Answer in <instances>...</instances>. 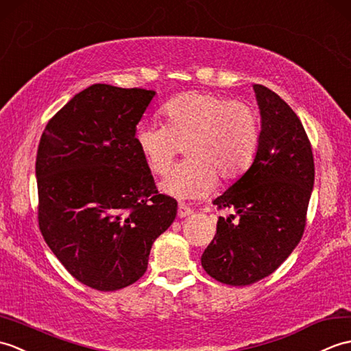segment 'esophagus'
<instances>
[{
    "label": "esophagus",
    "instance_id": "esophagus-1",
    "mask_svg": "<svg viewBox=\"0 0 351 351\" xmlns=\"http://www.w3.org/2000/svg\"><path fill=\"white\" fill-rule=\"evenodd\" d=\"M189 215H192V208L189 206L183 204V202H180V204H178V216L186 217V216H189Z\"/></svg>",
    "mask_w": 351,
    "mask_h": 351
}]
</instances>
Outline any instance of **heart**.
Returning a JSON list of instances; mask_svg holds the SVG:
<instances>
[{"label":"heart","instance_id":"1","mask_svg":"<svg viewBox=\"0 0 351 351\" xmlns=\"http://www.w3.org/2000/svg\"><path fill=\"white\" fill-rule=\"evenodd\" d=\"M165 124L141 123L135 141L154 174L171 167L182 145L188 160L169 169L160 191L178 199L206 197L217 177L234 180L252 165L261 141L260 115L252 105L210 93L189 91L162 106Z\"/></svg>","mask_w":351,"mask_h":351}]
</instances>
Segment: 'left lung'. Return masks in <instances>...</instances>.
I'll list each match as a JSON object with an SVG mask.
<instances>
[{
  "label": "left lung",
  "mask_w": 351,
  "mask_h": 351,
  "mask_svg": "<svg viewBox=\"0 0 351 351\" xmlns=\"http://www.w3.org/2000/svg\"><path fill=\"white\" fill-rule=\"evenodd\" d=\"M254 91L261 115L260 149L246 173L213 201L217 208H234L236 216H219L201 256L210 276L234 287L274 274L298 246L315 173L299 117L264 85L255 84Z\"/></svg>",
  "instance_id": "obj_1"
}]
</instances>
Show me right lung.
Returning a JSON list of instances; mask_svg holds the SVG:
<instances>
[{"instance_id": "add662e5", "label": "right lung", "mask_w": 351, "mask_h": 351, "mask_svg": "<svg viewBox=\"0 0 351 351\" xmlns=\"http://www.w3.org/2000/svg\"><path fill=\"white\" fill-rule=\"evenodd\" d=\"M156 91L95 84L52 117L36 159L38 227L84 285L115 291L136 282L177 201L158 193L136 124Z\"/></svg>"}]
</instances>
